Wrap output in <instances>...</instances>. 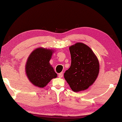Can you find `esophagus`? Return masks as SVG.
<instances>
[{
    "instance_id": "esophagus-1",
    "label": "esophagus",
    "mask_w": 122,
    "mask_h": 122,
    "mask_svg": "<svg viewBox=\"0 0 122 122\" xmlns=\"http://www.w3.org/2000/svg\"><path fill=\"white\" fill-rule=\"evenodd\" d=\"M63 76V73L62 72L58 74V77L59 78H62Z\"/></svg>"
}]
</instances>
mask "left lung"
I'll use <instances>...</instances> for the list:
<instances>
[{"mask_svg": "<svg viewBox=\"0 0 122 122\" xmlns=\"http://www.w3.org/2000/svg\"><path fill=\"white\" fill-rule=\"evenodd\" d=\"M71 64L65 71L64 78L72 90L84 91L95 82L99 72L98 59L91 48L78 42L69 47Z\"/></svg>", "mask_w": 122, "mask_h": 122, "instance_id": "1", "label": "left lung"}]
</instances>
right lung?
Returning <instances> with one entry per match:
<instances>
[{
    "mask_svg": "<svg viewBox=\"0 0 122 122\" xmlns=\"http://www.w3.org/2000/svg\"><path fill=\"white\" fill-rule=\"evenodd\" d=\"M55 51L44 47L37 48L28 57L25 65L27 78L33 85L43 88L57 74L50 63Z\"/></svg>",
    "mask_w": 122,
    "mask_h": 122,
    "instance_id": "add662e5",
    "label": "right lung"
}]
</instances>
